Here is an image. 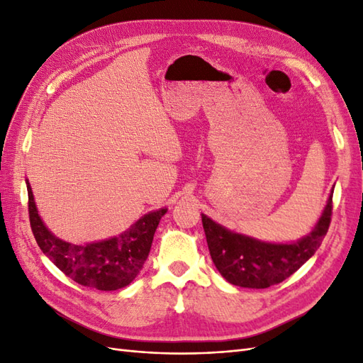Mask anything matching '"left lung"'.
Masks as SVG:
<instances>
[{"mask_svg": "<svg viewBox=\"0 0 363 363\" xmlns=\"http://www.w3.org/2000/svg\"><path fill=\"white\" fill-rule=\"evenodd\" d=\"M332 195L309 236L295 244H265L232 233L201 215L212 260L221 276L242 288L265 289L291 277L320 248L332 221Z\"/></svg>", "mask_w": 363, "mask_h": 363, "instance_id": "8db88e82", "label": "left lung"}]
</instances>
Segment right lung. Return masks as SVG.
I'll return each mask as SVG.
<instances>
[{
    "mask_svg": "<svg viewBox=\"0 0 363 363\" xmlns=\"http://www.w3.org/2000/svg\"><path fill=\"white\" fill-rule=\"evenodd\" d=\"M27 191L31 232L43 255L75 283L98 291H116L135 280L148 257L160 218L167 213V208H162L142 216L118 238L72 245L48 232L38 215L28 182Z\"/></svg>",
    "mask_w": 363,
    "mask_h": 363,
    "instance_id": "obj_1",
    "label": "right lung"
}]
</instances>
